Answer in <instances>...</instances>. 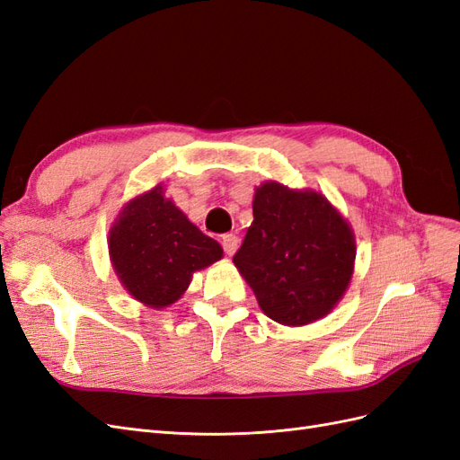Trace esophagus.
Segmentation results:
<instances>
[{"label":"esophagus","mask_w":460,"mask_h":460,"mask_svg":"<svg viewBox=\"0 0 460 460\" xmlns=\"http://www.w3.org/2000/svg\"><path fill=\"white\" fill-rule=\"evenodd\" d=\"M220 242H222V247H225L226 255H234L235 252H238L240 240H238V235H235V234H225V235H222Z\"/></svg>","instance_id":"esophagus-1"}]
</instances>
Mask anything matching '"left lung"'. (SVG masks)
Instances as JSON below:
<instances>
[{
	"label": "left lung",
	"mask_w": 460,
	"mask_h": 460,
	"mask_svg": "<svg viewBox=\"0 0 460 460\" xmlns=\"http://www.w3.org/2000/svg\"><path fill=\"white\" fill-rule=\"evenodd\" d=\"M355 255L353 228L324 193L269 180L255 188L253 222L234 264L264 314L307 326L341 301Z\"/></svg>",
	"instance_id": "left-lung-1"
}]
</instances>
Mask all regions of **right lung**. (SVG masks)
I'll return each instance as SVG.
<instances>
[{"mask_svg":"<svg viewBox=\"0 0 460 460\" xmlns=\"http://www.w3.org/2000/svg\"><path fill=\"white\" fill-rule=\"evenodd\" d=\"M107 243L124 289L157 311L184 296L193 272L222 259L220 243L190 222L163 186L124 203Z\"/></svg>","mask_w":460,"mask_h":460,"instance_id":"right-lung-1","label":"right lung"}]
</instances>
